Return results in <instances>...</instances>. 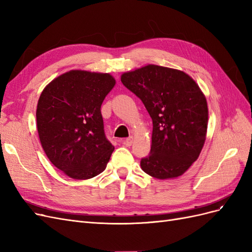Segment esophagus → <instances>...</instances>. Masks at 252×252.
I'll return each instance as SVG.
<instances>
[{
	"mask_svg": "<svg viewBox=\"0 0 252 252\" xmlns=\"http://www.w3.org/2000/svg\"><path fill=\"white\" fill-rule=\"evenodd\" d=\"M133 141H134L133 136H129V138H127V139L124 141V145H125V146H127V147H130L131 145L133 144Z\"/></svg>",
	"mask_w": 252,
	"mask_h": 252,
	"instance_id": "34e87169",
	"label": "esophagus"
}]
</instances>
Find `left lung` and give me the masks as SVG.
Here are the masks:
<instances>
[{"label":"left lung","instance_id":"1","mask_svg":"<svg viewBox=\"0 0 252 252\" xmlns=\"http://www.w3.org/2000/svg\"><path fill=\"white\" fill-rule=\"evenodd\" d=\"M121 81L154 124L141 168L158 180L180 177L199 158L207 133L208 106L199 85L184 71L152 64L124 72Z\"/></svg>","mask_w":252,"mask_h":252}]
</instances>
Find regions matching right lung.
Listing matches in <instances>:
<instances>
[{
	"label": "right lung",
	"instance_id": "add662e5",
	"mask_svg": "<svg viewBox=\"0 0 252 252\" xmlns=\"http://www.w3.org/2000/svg\"><path fill=\"white\" fill-rule=\"evenodd\" d=\"M116 85L109 73L70 70L44 88L36 106L42 147L58 169L74 180L103 172L114 147L106 139L101 106Z\"/></svg>",
	"mask_w": 252,
	"mask_h": 252
}]
</instances>
